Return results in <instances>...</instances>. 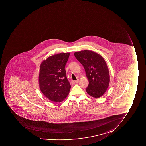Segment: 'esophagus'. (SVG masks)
<instances>
[{
	"label": "esophagus",
	"mask_w": 146,
	"mask_h": 146,
	"mask_svg": "<svg viewBox=\"0 0 146 146\" xmlns=\"http://www.w3.org/2000/svg\"><path fill=\"white\" fill-rule=\"evenodd\" d=\"M74 82L76 83H78L79 82V80H75L74 81Z\"/></svg>",
	"instance_id": "obj_1"
}]
</instances>
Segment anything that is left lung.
<instances>
[{"label":"left lung","instance_id":"1","mask_svg":"<svg viewBox=\"0 0 146 146\" xmlns=\"http://www.w3.org/2000/svg\"><path fill=\"white\" fill-rule=\"evenodd\" d=\"M76 58L84 66L89 84L88 94L95 98L102 96L110 82L108 68L104 58L93 51L84 50L74 53Z\"/></svg>","mask_w":146,"mask_h":146}]
</instances>
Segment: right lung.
Returning a JSON list of instances; mask_svg holds the SVG:
<instances>
[{
	"instance_id": "right-lung-1",
	"label": "right lung",
	"mask_w": 146,
	"mask_h": 146,
	"mask_svg": "<svg viewBox=\"0 0 146 146\" xmlns=\"http://www.w3.org/2000/svg\"><path fill=\"white\" fill-rule=\"evenodd\" d=\"M69 53H61L44 60L39 69V87L44 95L51 101L61 102L69 94L71 85L66 78L65 65Z\"/></svg>"
}]
</instances>
